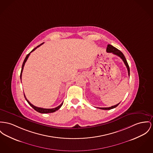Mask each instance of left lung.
Listing matches in <instances>:
<instances>
[{"instance_id":"8db88e82","label":"left lung","mask_w":153,"mask_h":153,"mask_svg":"<svg viewBox=\"0 0 153 153\" xmlns=\"http://www.w3.org/2000/svg\"><path fill=\"white\" fill-rule=\"evenodd\" d=\"M106 51H107V52H108V53H112V54H115V55L119 56V57L122 59L123 61V62L125 63V64L126 68H127L128 72V75H129V76H130V69H129V65H128V62H127V61H126V59H125V56H124V55H123V54L122 53V52L120 51H119L118 49H117V48H115V47L112 46V45H107V48ZM120 103H118V104H116V105H115L111 106V107H103V108L101 107V108H99L102 109V110H111V109H112V108H114L117 107L120 104Z\"/></svg>"}]
</instances>
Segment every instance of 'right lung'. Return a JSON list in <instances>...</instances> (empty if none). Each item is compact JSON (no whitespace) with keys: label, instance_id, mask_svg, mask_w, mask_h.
Wrapping results in <instances>:
<instances>
[{"label":"right lung","instance_id":"1","mask_svg":"<svg viewBox=\"0 0 153 153\" xmlns=\"http://www.w3.org/2000/svg\"><path fill=\"white\" fill-rule=\"evenodd\" d=\"M43 43H41V45H38L36 48H34L32 51L29 53V54H28L27 55V56H26V57H25V59H24V62H23V63H22V68H21V74H20V78H21V76H22V71H23V68H24V65H25V62L27 61V59H28V57H29V56L30 55V53H32V51H34L36 49H37V48H39L41 45H42V44H43ZM24 97H25V100H27V102H28V104L31 105V107L35 110V111H36L37 112H40V113H43V114H46V113H51V112H55L56 111H57L59 108H60V107H61V106H62V104H63V102H62L61 104L60 105H59L58 107H56V108H41V107H36V106H35V105H33V104H32L30 102H29L27 99V98H26V97H25V94H24Z\"/></svg>","mask_w":153,"mask_h":153}]
</instances>
